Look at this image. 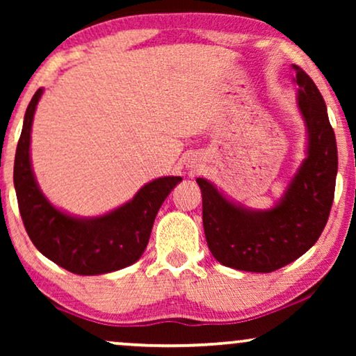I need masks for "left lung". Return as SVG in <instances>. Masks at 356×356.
Segmentation results:
<instances>
[{
	"mask_svg": "<svg viewBox=\"0 0 356 356\" xmlns=\"http://www.w3.org/2000/svg\"><path fill=\"white\" fill-rule=\"evenodd\" d=\"M296 108L305 121V159L269 209L233 201L206 178L202 223L207 246L220 264L245 272L277 270L303 256L327 223L337 178V143L327 106L311 77L295 66Z\"/></svg>",
	"mask_w": 356,
	"mask_h": 356,
	"instance_id": "left-lung-1",
	"label": "left lung"
}]
</instances>
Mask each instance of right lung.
Listing matches in <instances>:
<instances>
[{
  "mask_svg": "<svg viewBox=\"0 0 356 356\" xmlns=\"http://www.w3.org/2000/svg\"><path fill=\"white\" fill-rule=\"evenodd\" d=\"M42 95L38 89L27 106L14 159V188L29 238L43 256L77 275L108 274L134 264L147 248L160 206L181 177L152 179L102 216L81 217L56 207L38 186L31 159L33 115Z\"/></svg>",
  "mask_w": 356,
  "mask_h": 356,
  "instance_id": "obj_1",
  "label": "right lung"
}]
</instances>
